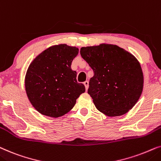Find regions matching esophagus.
<instances>
[{
  "mask_svg": "<svg viewBox=\"0 0 161 161\" xmlns=\"http://www.w3.org/2000/svg\"><path fill=\"white\" fill-rule=\"evenodd\" d=\"M84 85L85 86V89H86V91L87 89H88V87H89V82L88 81H85V82H84Z\"/></svg>",
  "mask_w": 161,
  "mask_h": 161,
  "instance_id": "esophagus-1",
  "label": "esophagus"
}]
</instances>
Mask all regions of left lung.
<instances>
[{
	"label": "left lung",
	"mask_w": 161,
	"mask_h": 161,
	"mask_svg": "<svg viewBox=\"0 0 161 161\" xmlns=\"http://www.w3.org/2000/svg\"><path fill=\"white\" fill-rule=\"evenodd\" d=\"M80 54L93 70L87 93L97 110L110 117L131 110L143 85L142 70L136 57L108 44L82 47Z\"/></svg>",
	"instance_id": "1"
}]
</instances>
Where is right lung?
<instances>
[{
    "label": "right lung",
    "instance_id": "obj_1",
    "mask_svg": "<svg viewBox=\"0 0 161 161\" xmlns=\"http://www.w3.org/2000/svg\"><path fill=\"white\" fill-rule=\"evenodd\" d=\"M78 52L76 47L65 44L53 46L42 51L29 65L25 91L30 102L41 114L60 117L69 112L85 93V85L77 82L76 72L71 69Z\"/></svg>",
    "mask_w": 161,
    "mask_h": 161
}]
</instances>
